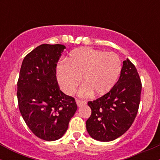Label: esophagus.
Wrapping results in <instances>:
<instances>
[{
	"label": "esophagus",
	"mask_w": 160,
	"mask_h": 160,
	"mask_svg": "<svg viewBox=\"0 0 160 160\" xmlns=\"http://www.w3.org/2000/svg\"><path fill=\"white\" fill-rule=\"evenodd\" d=\"M76 102H77V104H78V107H80V106L86 104V101H82V100H80V99H76Z\"/></svg>",
	"instance_id": "esophagus-1"
}]
</instances>
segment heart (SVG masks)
Wrapping results in <instances>:
<instances>
[{
    "label": "heart",
    "mask_w": 160,
    "mask_h": 160,
    "mask_svg": "<svg viewBox=\"0 0 160 160\" xmlns=\"http://www.w3.org/2000/svg\"><path fill=\"white\" fill-rule=\"evenodd\" d=\"M122 69L120 57L114 52H105L91 48L75 50L57 68V77L62 89L73 94L81 81V96L94 92L95 95L107 93L115 85Z\"/></svg>",
    "instance_id": "b5f03b06"
}]
</instances>
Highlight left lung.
<instances>
[{"instance_id":"8db88e82","label":"left lung","mask_w":160,"mask_h":160,"mask_svg":"<svg viewBox=\"0 0 160 160\" xmlns=\"http://www.w3.org/2000/svg\"><path fill=\"white\" fill-rule=\"evenodd\" d=\"M141 92L140 77L127 58L123 61L118 81L111 90L88 102L92 110L86 122L89 135L97 141H111L123 135L136 117Z\"/></svg>"}]
</instances>
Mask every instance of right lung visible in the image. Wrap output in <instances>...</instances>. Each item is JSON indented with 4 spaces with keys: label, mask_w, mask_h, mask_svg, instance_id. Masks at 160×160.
I'll return each mask as SVG.
<instances>
[{
    "label": "right lung",
    "mask_w": 160,
    "mask_h": 160,
    "mask_svg": "<svg viewBox=\"0 0 160 160\" xmlns=\"http://www.w3.org/2000/svg\"><path fill=\"white\" fill-rule=\"evenodd\" d=\"M65 47L42 44L24 58L17 82L20 113L31 131L45 141L63 136L78 109L75 99L60 90L57 62Z\"/></svg>",
    "instance_id": "right-lung-1"
}]
</instances>
